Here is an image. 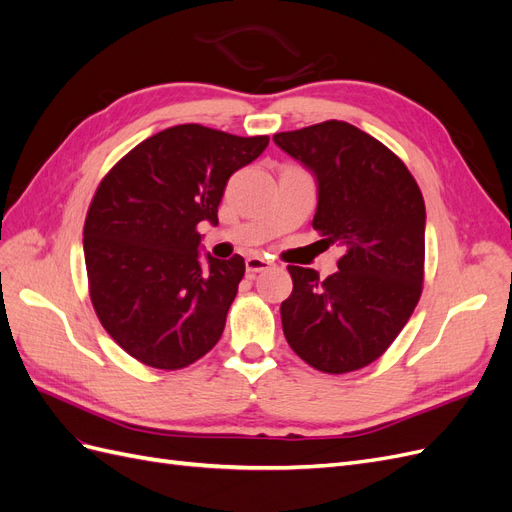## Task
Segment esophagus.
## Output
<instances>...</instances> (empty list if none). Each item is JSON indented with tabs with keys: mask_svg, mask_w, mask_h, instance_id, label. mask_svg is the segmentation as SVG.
<instances>
[{
	"mask_svg": "<svg viewBox=\"0 0 512 512\" xmlns=\"http://www.w3.org/2000/svg\"><path fill=\"white\" fill-rule=\"evenodd\" d=\"M273 267V262L267 260V258H260V256H250L245 260V269H247V275H256L260 271H267Z\"/></svg>",
	"mask_w": 512,
	"mask_h": 512,
	"instance_id": "obj_1",
	"label": "esophagus"
}]
</instances>
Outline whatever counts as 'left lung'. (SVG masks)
<instances>
[{
    "mask_svg": "<svg viewBox=\"0 0 512 512\" xmlns=\"http://www.w3.org/2000/svg\"><path fill=\"white\" fill-rule=\"evenodd\" d=\"M318 181L314 230L342 245L337 273L288 267L286 342L324 374L363 369L406 327L425 280V200L406 164L346 121L273 136Z\"/></svg>",
    "mask_w": 512,
    "mask_h": 512,
    "instance_id": "left-lung-1",
    "label": "left lung"
}]
</instances>
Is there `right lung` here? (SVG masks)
Segmentation results:
<instances>
[{"instance_id": "obj_1", "label": "right lung", "mask_w": 512, "mask_h": 512, "mask_svg": "<svg viewBox=\"0 0 512 512\" xmlns=\"http://www.w3.org/2000/svg\"><path fill=\"white\" fill-rule=\"evenodd\" d=\"M267 145L183 123L138 143L100 181L83 228L89 297L136 361L175 371L218 344L245 260L207 254L203 265L198 224H218L230 175Z\"/></svg>"}]
</instances>
